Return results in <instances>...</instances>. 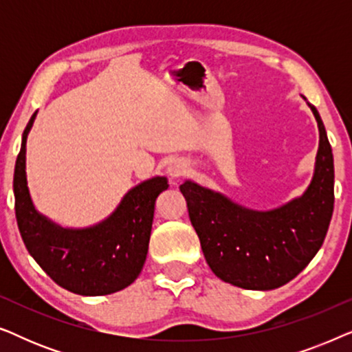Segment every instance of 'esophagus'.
<instances>
[{"mask_svg": "<svg viewBox=\"0 0 352 352\" xmlns=\"http://www.w3.org/2000/svg\"><path fill=\"white\" fill-rule=\"evenodd\" d=\"M166 171H168V175H170L171 177H181V176H184L186 175V171H187V165L184 162H181V160H173L170 165H168V168H166Z\"/></svg>", "mask_w": 352, "mask_h": 352, "instance_id": "obj_1", "label": "esophagus"}]
</instances>
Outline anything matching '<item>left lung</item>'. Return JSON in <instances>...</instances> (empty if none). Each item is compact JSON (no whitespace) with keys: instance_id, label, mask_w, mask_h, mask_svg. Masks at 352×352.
<instances>
[{"instance_id":"left-lung-1","label":"left lung","mask_w":352,"mask_h":352,"mask_svg":"<svg viewBox=\"0 0 352 352\" xmlns=\"http://www.w3.org/2000/svg\"><path fill=\"white\" fill-rule=\"evenodd\" d=\"M319 126L316 170L305 194L269 211L248 210L192 181L179 189L211 271L247 290H274L295 278L324 243L333 214V153Z\"/></svg>"}]
</instances>
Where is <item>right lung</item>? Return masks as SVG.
Listing matches in <instances>:
<instances>
[{
    "label": "right lung",
    "instance_id": "obj_1",
    "mask_svg": "<svg viewBox=\"0 0 352 352\" xmlns=\"http://www.w3.org/2000/svg\"><path fill=\"white\" fill-rule=\"evenodd\" d=\"M36 112L22 134L14 168L16 219L23 243L40 267L65 290L83 296L120 292L136 280L146 263L155 200L168 181L155 176L133 187L102 223L67 229L35 210L27 187V136Z\"/></svg>",
    "mask_w": 352,
    "mask_h": 352
}]
</instances>
